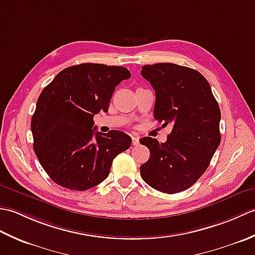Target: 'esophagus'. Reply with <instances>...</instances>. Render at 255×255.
<instances>
[{
    "label": "esophagus",
    "mask_w": 255,
    "mask_h": 255,
    "mask_svg": "<svg viewBox=\"0 0 255 255\" xmlns=\"http://www.w3.org/2000/svg\"><path fill=\"white\" fill-rule=\"evenodd\" d=\"M131 140H132V145H138L139 144V138L138 137L133 136V137H131Z\"/></svg>",
    "instance_id": "esophagus-1"
}]
</instances>
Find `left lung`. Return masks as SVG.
I'll list each match as a JSON object with an SVG mask.
<instances>
[{
	"mask_svg": "<svg viewBox=\"0 0 255 255\" xmlns=\"http://www.w3.org/2000/svg\"><path fill=\"white\" fill-rule=\"evenodd\" d=\"M141 75L155 91L154 118L173 129L165 142L140 139L150 150L140 174L156 191L183 192L204 174L219 147V105L208 81L194 69L155 63L143 66Z\"/></svg>",
	"mask_w": 255,
	"mask_h": 255,
	"instance_id": "left-lung-1",
	"label": "left lung"
}]
</instances>
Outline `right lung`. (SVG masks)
<instances>
[{"label": "right lung", "mask_w": 255, "mask_h": 255, "mask_svg": "<svg viewBox=\"0 0 255 255\" xmlns=\"http://www.w3.org/2000/svg\"><path fill=\"white\" fill-rule=\"evenodd\" d=\"M130 77L124 67L82 63L62 70L42 90L30 124L34 151L58 185L72 191L99 185L115 156L130 147L127 133L93 129L95 114L107 112L116 85Z\"/></svg>", "instance_id": "1"}]
</instances>
